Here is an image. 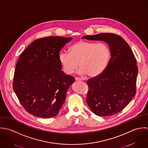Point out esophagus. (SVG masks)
Wrapping results in <instances>:
<instances>
[{
	"instance_id": "obj_1",
	"label": "esophagus",
	"mask_w": 148,
	"mask_h": 148,
	"mask_svg": "<svg viewBox=\"0 0 148 148\" xmlns=\"http://www.w3.org/2000/svg\"><path fill=\"white\" fill-rule=\"evenodd\" d=\"M75 80L76 81H81V79H80V78H78V77H75Z\"/></svg>"
}]
</instances>
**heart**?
Instances as JSON below:
<instances>
[{"label":"heart","mask_w":148,"mask_h":148,"mask_svg":"<svg viewBox=\"0 0 148 148\" xmlns=\"http://www.w3.org/2000/svg\"><path fill=\"white\" fill-rule=\"evenodd\" d=\"M70 53L62 52L59 60L63 71L71 74L78 67V73L90 77L101 75L105 70L110 58V51L103 43L80 40L69 49Z\"/></svg>","instance_id":"obj_1"}]
</instances>
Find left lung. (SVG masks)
Here are the masks:
<instances>
[{"label": "left lung", "mask_w": 148, "mask_h": 148, "mask_svg": "<svg viewBox=\"0 0 148 148\" xmlns=\"http://www.w3.org/2000/svg\"><path fill=\"white\" fill-rule=\"evenodd\" d=\"M82 39L103 40L108 43L111 58L103 72L86 82V102L98 116H111L123 110L136 93L137 62L129 46L113 33L86 35Z\"/></svg>", "instance_id": "obj_1"}]
</instances>
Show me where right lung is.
Segmentation results:
<instances>
[{"label": "right lung", "mask_w": 148, "mask_h": 148, "mask_svg": "<svg viewBox=\"0 0 148 148\" xmlns=\"http://www.w3.org/2000/svg\"><path fill=\"white\" fill-rule=\"evenodd\" d=\"M72 38L49 36L34 40L17 62L13 89L24 109L40 118L55 117L74 78L61 71L60 51Z\"/></svg>", "instance_id": "right-lung-1"}]
</instances>
